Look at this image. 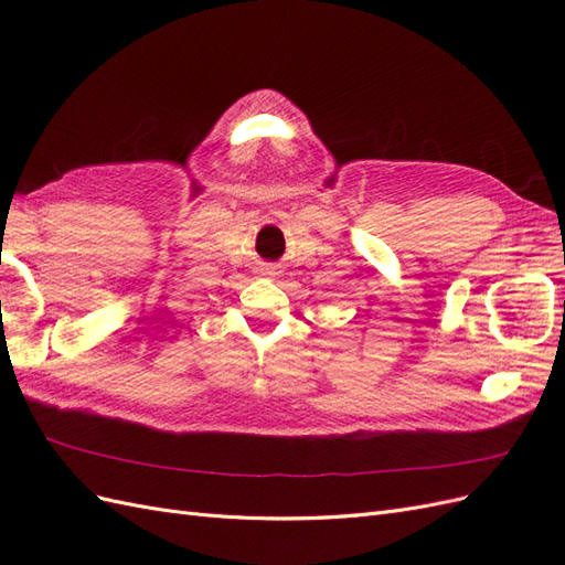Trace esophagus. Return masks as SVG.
<instances>
[{
  "mask_svg": "<svg viewBox=\"0 0 565 565\" xmlns=\"http://www.w3.org/2000/svg\"><path fill=\"white\" fill-rule=\"evenodd\" d=\"M264 276H276V273H273V270H266V273H264Z\"/></svg>",
  "mask_w": 565,
  "mask_h": 565,
  "instance_id": "1",
  "label": "esophagus"
}]
</instances>
